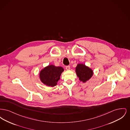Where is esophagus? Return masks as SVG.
<instances>
[{"label": "esophagus", "mask_w": 130, "mask_h": 130, "mask_svg": "<svg viewBox=\"0 0 130 130\" xmlns=\"http://www.w3.org/2000/svg\"><path fill=\"white\" fill-rule=\"evenodd\" d=\"M70 66H66V69L67 70H70Z\"/></svg>", "instance_id": "esophagus-1"}]
</instances>
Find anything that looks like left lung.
I'll return each mask as SVG.
<instances>
[{"mask_svg": "<svg viewBox=\"0 0 130 130\" xmlns=\"http://www.w3.org/2000/svg\"><path fill=\"white\" fill-rule=\"evenodd\" d=\"M75 72L79 79L85 83L89 80L93 75V71L83 64H78L75 68Z\"/></svg>", "mask_w": 130, "mask_h": 130, "instance_id": "left-lung-1", "label": "left lung"}]
</instances>
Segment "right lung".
I'll return each instance as SVG.
<instances>
[{"instance_id":"right-lung-1","label":"right lung","mask_w":130,"mask_h":130,"mask_svg":"<svg viewBox=\"0 0 130 130\" xmlns=\"http://www.w3.org/2000/svg\"><path fill=\"white\" fill-rule=\"evenodd\" d=\"M63 71L64 69L62 67L49 65L41 70L39 78L44 84L50 87L55 86Z\"/></svg>"}]
</instances>
